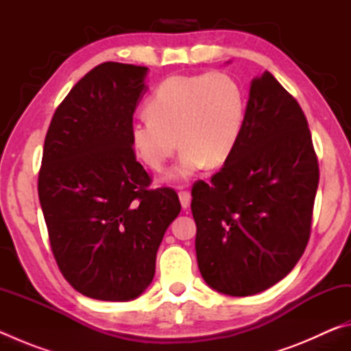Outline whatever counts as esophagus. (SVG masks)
Masks as SVG:
<instances>
[{
	"instance_id": "1",
	"label": "esophagus",
	"mask_w": 351,
	"mask_h": 351,
	"mask_svg": "<svg viewBox=\"0 0 351 351\" xmlns=\"http://www.w3.org/2000/svg\"><path fill=\"white\" fill-rule=\"evenodd\" d=\"M180 201H181V206L184 207V209H187V207L190 206V201H192V195H190V192H187V190H181Z\"/></svg>"
}]
</instances>
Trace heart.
Here are the masks:
<instances>
[{"label":"heart","instance_id":"obj_1","mask_svg":"<svg viewBox=\"0 0 351 351\" xmlns=\"http://www.w3.org/2000/svg\"><path fill=\"white\" fill-rule=\"evenodd\" d=\"M148 117L130 125V144L139 161L153 171L181 148L170 180H187L195 171L221 167L239 144L246 114L240 83L224 73L171 75L154 88ZM178 144H176V141Z\"/></svg>","mask_w":351,"mask_h":351}]
</instances>
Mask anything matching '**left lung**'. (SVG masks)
<instances>
[{
	"mask_svg": "<svg viewBox=\"0 0 351 351\" xmlns=\"http://www.w3.org/2000/svg\"><path fill=\"white\" fill-rule=\"evenodd\" d=\"M319 162L300 105L271 73L254 79L234 153L192 189L197 260L210 288L252 295L289 274L311 234Z\"/></svg>",
	"mask_w": 351,
	"mask_h": 351,
	"instance_id": "1",
	"label": "left lung"
}]
</instances>
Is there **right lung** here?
Wrapping results in <instances>:
<instances>
[{"mask_svg":"<svg viewBox=\"0 0 351 351\" xmlns=\"http://www.w3.org/2000/svg\"><path fill=\"white\" fill-rule=\"evenodd\" d=\"M145 74V66L97 64L57 106L45 138L38 198L52 254L71 287L91 299L138 297L181 210L173 189H150L130 144Z\"/></svg>","mask_w":351,"mask_h":351,"instance_id":"obj_1","label":"right lung"}]
</instances>
